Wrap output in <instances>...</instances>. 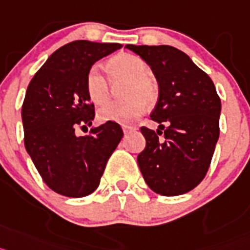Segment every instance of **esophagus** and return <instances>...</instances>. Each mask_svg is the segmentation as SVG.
<instances>
[{"label":"esophagus","instance_id":"34e87169","mask_svg":"<svg viewBox=\"0 0 250 250\" xmlns=\"http://www.w3.org/2000/svg\"><path fill=\"white\" fill-rule=\"evenodd\" d=\"M122 128H123V133L125 134H128V133H131V132L136 131V127H133V125H122Z\"/></svg>","mask_w":250,"mask_h":250}]
</instances>
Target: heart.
I'll return each mask as SVG.
<instances>
[{"instance_id": "1", "label": "heart", "mask_w": 250, "mask_h": 250, "mask_svg": "<svg viewBox=\"0 0 250 250\" xmlns=\"http://www.w3.org/2000/svg\"><path fill=\"white\" fill-rule=\"evenodd\" d=\"M107 73L112 84L125 82L121 95L125 99L105 104L98 112L102 122L128 123L142 113L145 104L152 105L158 98V86L149 77L151 69L143 59L131 54H121L107 62ZM97 66L88 70L85 90L90 102L102 105L110 97V84Z\"/></svg>"}]
</instances>
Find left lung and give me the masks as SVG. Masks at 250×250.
<instances>
[{
	"instance_id": "1",
	"label": "left lung",
	"mask_w": 250,
	"mask_h": 250,
	"mask_svg": "<svg viewBox=\"0 0 250 250\" xmlns=\"http://www.w3.org/2000/svg\"><path fill=\"white\" fill-rule=\"evenodd\" d=\"M125 47L151 66L158 101L151 113L155 132L141 127L146 148L138 166L152 191L164 196L186 194L206 176L215 151L221 102L212 80L181 50L168 45Z\"/></svg>"
}]
</instances>
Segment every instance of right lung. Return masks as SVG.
I'll use <instances>...</instances> for the list:
<instances>
[{"label":"right lung","instance_id":"obj_1","mask_svg":"<svg viewBox=\"0 0 250 250\" xmlns=\"http://www.w3.org/2000/svg\"><path fill=\"white\" fill-rule=\"evenodd\" d=\"M121 47L86 40L69 42L50 56L27 86L21 110L26 151L45 184L58 194H92L122 140L116 122L92 128L86 136L75 134L78 127L92 125L95 117L85 90L86 73Z\"/></svg>","mask_w":250,"mask_h":250}]
</instances>
